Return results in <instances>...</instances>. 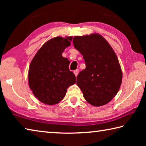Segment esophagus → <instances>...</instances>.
Segmentation results:
<instances>
[{"label": "esophagus", "mask_w": 146, "mask_h": 146, "mask_svg": "<svg viewBox=\"0 0 146 146\" xmlns=\"http://www.w3.org/2000/svg\"><path fill=\"white\" fill-rule=\"evenodd\" d=\"M73 73H74V74H75V75L76 76L78 75V74L79 73V71H78V70H76L73 71Z\"/></svg>", "instance_id": "obj_1"}]
</instances>
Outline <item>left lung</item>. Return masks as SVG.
Returning a JSON list of instances; mask_svg holds the SVG:
<instances>
[{"instance_id": "left-lung-1", "label": "left lung", "mask_w": 146, "mask_h": 146, "mask_svg": "<svg viewBox=\"0 0 146 146\" xmlns=\"http://www.w3.org/2000/svg\"><path fill=\"white\" fill-rule=\"evenodd\" d=\"M73 42L86 63V68L76 76V84L91 105L106 104L117 95L122 84V70L114 50L98 33L75 36Z\"/></svg>"}]
</instances>
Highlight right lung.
Returning <instances> with one entry per match:
<instances>
[{"label": "right lung", "mask_w": 146, "mask_h": 146, "mask_svg": "<svg viewBox=\"0 0 146 146\" xmlns=\"http://www.w3.org/2000/svg\"><path fill=\"white\" fill-rule=\"evenodd\" d=\"M73 36H56L44 44L31 60L28 82L35 97L48 105L59 103L69 86L76 83L75 75L69 70L70 61L62 55L71 45Z\"/></svg>", "instance_id": "add662e5"}]
</instances>
